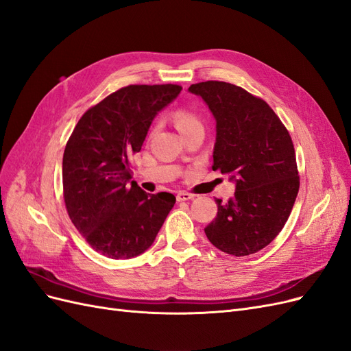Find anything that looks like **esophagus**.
<instances>
[{"mask_svg": "<svg viewBox=\"0 0 351 351\" xmlns=\"http://www.w3.org/2000/svg\"><path fill=\"white\" fill-rule=\"evenodd\" d=\"M192 199H195V195H192V193H187V192H178V193H177V200H178V202L192 200Z\"/></svg>", "mask_w": 351, "mask_h": 351, "instance_id": "34e87169", "label": "esophagus"}]
</instances>
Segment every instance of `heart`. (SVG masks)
Returning a JSON list of instances; mask_svg holds the SVG:
<instances>
[{
  "label": "heart",
  "mask_w": 351,
  "mask_h": 351,
  "mask_svg": "<svg viewBox=\"0 0 351 351\" xmlns=\"http://www.w3.org/2000/svg\"><path fill=\"white\" fill-rule=\"evenodd\" d=\"M173 120H174L177 130L182 134L189 132V130H192V129H197V127H202L197 117L192 112H187V111H177L173 117Z\"/></svg>",
  "instance_id": "b5f03b06"
}]
</instances>
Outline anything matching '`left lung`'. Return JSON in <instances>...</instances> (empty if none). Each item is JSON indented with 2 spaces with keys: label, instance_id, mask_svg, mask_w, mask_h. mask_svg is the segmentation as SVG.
<instances>
[{
  "label": "left lung",
  "instance_id": "obj_1",
  "mask_svg": "<svg viewBox=\"0 0 351 351\" xmlns=\"http://www.w3.org/2000/svg\"><path fill=\"white\" fill-rule=\"evenodd\" d=\"M189 92L208 105L217 123L214 165L228 174L236 192L217 199L208 240L232 256H247L278 236L299 193L291 137L269 105L236 84L202 82Z\"/></svg>",
  "mask_w": 351,
  "mask_h": 351
}]
</instances>
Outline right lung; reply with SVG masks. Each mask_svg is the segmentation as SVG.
Returning <instances> with one entry per match:
<instances>
[{
  "instance_id": "obj_1",
  "label": "right lung",
  "mask_w": 351,
  "mask_h": 351,
  "mask_svg": "<svg viewBox=\"0 0 351 351\" xmlns=\"http://www.w3.org/2000/svg\"><path fill=\"white\" fill-rule=\"evenodd\" d=\"M182 92L177 84H130L83 114L62 156L69 217L90 247L111 259L149 249L176 196L146 193L130 182L132 156L142 149L159 111Z\"/></svg>"
}]
</instances>
